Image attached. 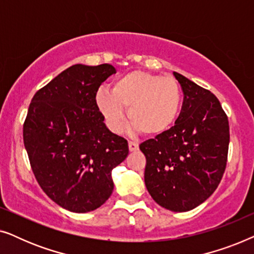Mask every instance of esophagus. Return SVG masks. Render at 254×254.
I'll list each match as a JSON object with an SVG mask.
<instances>
[{
  "instance_id": "1",
  "label": "esophagus",
  "mask_w": 254,
  "mask_h": 254,
  "mask_svg": "<svg viewBox=\"0 0 254 254\" xmlns=\"http://www.w3.org/2000/svg\"><path fill=\"white\" fill-rule=\"evenodd\" d=\"M128 147H129V151H131V152L138 150V144L134 143V142H130V141L128 142Z\"/></svg>"
}]
</instances>
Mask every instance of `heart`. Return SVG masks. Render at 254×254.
Wrapping results in <instances>:
<instances>
[{"mask_svg": "<svg viewBox=\"0 0 254 254\" xmlns=\"http://www.w3.org/2000/svg\"><path fill=\"white\" fill-rule=\"evenodd\" d=\"M96 104L107 126L120 133L128 116L133 127L149 136H159L171 129L178 119L183 92L173 77H162L145 71H131L113 82L111 91L100 89Z\"/></svg>", "mask_w": 254, "mask_h": 254, "instance_id": "heart-1", "label": "heart"}]
</instances>
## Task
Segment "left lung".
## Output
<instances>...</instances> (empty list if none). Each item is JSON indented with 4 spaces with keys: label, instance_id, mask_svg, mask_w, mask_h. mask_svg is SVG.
Instances as JSON below:
<instances>
[{
    "label": "left lung",
    "instance_id": "left-lung-1",
    "mask_svg": "<svg viewBox=\"0 0 254 254\" xmlns=\"http://www.w3.org/2000/svg\"><path fill=\"white\" fill-rule=\"evenodd\" d=\"M184 92L175 126L144 141V183L159 206L189 211L204 202L223 177L230 142L229 121L213 93L173 71Z\"/></svg>",
    "mask_w": 254,
    "mask_h": 254
}]
</instances>
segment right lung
<instances>
[{"instance_id": "1", "label": "right lung", "mask_w": 254, "mask_h": 254, "mask_svg": "<svg viewBox=\"0 0 254 254\" xmlns=\"http://www.w3.org/2000/svg\"><path fill=\"white\" fill-rule=\"evenodd\" d=\"M112 64H74L37 91L23 138L37 182L72 213H88L113 192L112 170L128 155V143L104 124L96 104Z\"/></svg>"}]
</instances>
